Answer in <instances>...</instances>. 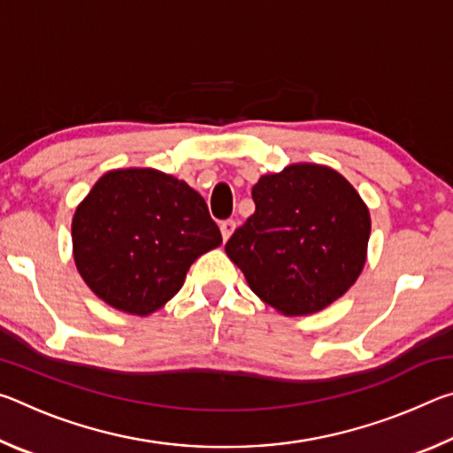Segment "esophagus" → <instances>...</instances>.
<instances>
[{
	"label": "esophagus",
	"instance_id": "esophagus-1",
	"mask_svg": "<svg viewBox=\"0 0 453 453\" xmlns=\"http://www.w3.org/2000/svg\"><path fill=\"white\" fill-rule=\"evenodd\" d=\"M219 229H221V237H224V242H227L229 237H232L234 229H235V221L234 219H224L219 224Z\"/></svg>",
	"mask_w": 453,
	"mask_h": 453
}]
</instances>
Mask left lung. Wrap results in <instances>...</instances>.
<instances>
[{
  "mask_svg": "<svg viewBox=\"0 0 453 453\" xmlns=\"http://www.w3.org/2000/svg\"><path fill=\"white\" fill-rule=\"evenodd\" d=\"M256 211L226 243L254 294L286 316L327 308L365 264L370 211L346 178L296 164L259 178Z\"/></svg>",
  "mask_w": 453,
  "mask_h": 453,
  "instance_id": "left-lung-1",
  "label": "left lung"
}]
</instances>
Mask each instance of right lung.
<instances>
[{"instance_id": "obj_1", "label": "right lung", "mask_w": 453, "mask_h": 453, "mask_svg": "<svg viewBox=\"0 0 453 453\" xmlns=\"http://www.w3.org/2000/svg\"><path fill=\"white\" fill-rule=\"evenodd\" d=\"M73 259L97 297L148 316L172 300L189 265L218 248L208 203L186 181L156 170L105 173L78 205Z\"/></svg>"}]
</instances>
